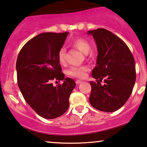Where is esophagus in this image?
<instances>
[{
    "label": "esophagus",
    "mask_w": 147,
    "mask_h": 147,
    "mask_svg": "<svg viewBox=\"0 0 147 147\" xmlns=\"http://www.w3.org/2000/svg\"><path fill=\"white\" fill-rule=\"evenodd\" d=\"M82 82V80H76V84H80V83H81Z\"/></svg>",
    "instance_id": "1"
}]
</instances>
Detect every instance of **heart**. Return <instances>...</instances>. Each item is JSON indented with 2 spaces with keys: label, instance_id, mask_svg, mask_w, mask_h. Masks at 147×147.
Instances as JSON below:
<instances>
[{
  "label": "heart",
  "instance_id": "b5f03b06",
  "mask_svg": "<svg viewBox=\"0 0 147 147\" xmlns=\"http://www.w3.org/2000/svg\"><path fill=\"white\" fill-rule=\"evenodd\" d=\"M72 46L80 51L84 55H88L89 53L90 49V45L87 40L84 38H78L74 40L72 42ZM58 59L61 64H64L66 61V50L65 48H61L58 53ZM89 71V68L86 66L82 67H71L67 71L69 75L74 76L76 78H82L86 75V73Z\"/></svg>",
  "mask_w": 147,
  "mask_h": 147
}]
</instances>
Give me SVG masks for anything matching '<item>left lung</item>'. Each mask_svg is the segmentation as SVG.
Instances as JSON below:
<instances>
[{
    "label": "left lung",
    "mask_w": 147,
    "mask_h": 147,
    "mask_svg": "<svg viewBox=\"0 0 147 147\" xmlns=\"http://www.w3.org/2000/svg\"><path fill=\"white\" fill-rule=\"evenodd\" d=\"M96 42L98 55L90 81V105L97 110L115 112L131 96L136 80L135 62L123 40L105 28L89 30ZM105 78V84L100 82Z\"/></svg>",
    "instance_id": "obj_1"
}]
</instances>
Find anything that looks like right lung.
I'll return each instance as SVG.
<instances>
[{"label":"right lung","mask_w":147,"mask_h":147,"mask_svg":"<svg viewBox=\"0 0 147 147\" xmlns=\"http://www.w3.org/2000/svg\"><path fill=\"white\" fill-rule=\"evenodd\" d=\"M69 32H44L28 40L16 60L18 85L26 102L38 115L53 119L63 115L69 107V97L76 86L65 78L58 59ZM53 80H63L54 87Z\"/></svg>","instance_id":"add662e5"}]
</instances>
